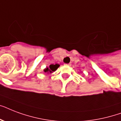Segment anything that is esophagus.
<instances>
[{
  "mask_svg": "<svg viewBox=\"0 0 121 121\" xmlns=\"http://www.w3.org/2000/svg\"><path fill=\"white\" fill-rule=\"evenodd\" d=\"M65 66H71V65H72V64H71V63H67V64H65Z\"/></svg>",
  "mask_w": 121,
  "mask_h": 121,
  "instance_id": "esophagus-1",
  "label": "esophagus"
}]
</instances>
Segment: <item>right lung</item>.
I'll return each mask as SVG.
<instances>
[{
  "label": "right lung",
  "instance_id": "right-lung-1",
  "mask_svg": "<svg viewBox=\"0 0 121 121\" xmlns=\"http://www.w3.org/2000/svg\"><path fill=\"white\" fill-rule=\"evenodd\" d=\"M59 66H60V65L58 64H55V65H50L49 66H46V68L44 69V72L45 73H52L53 72H54L55 71L58 69Z\"/></svg>",
  "mask_w": 121,
  "mask_h": 121
}]
</instances>
